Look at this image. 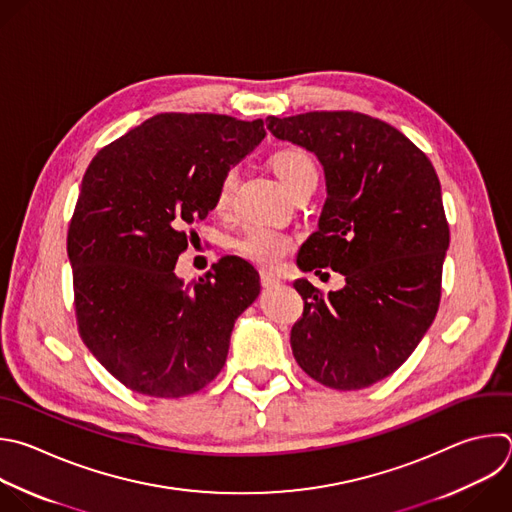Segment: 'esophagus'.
I'll return each mask as SVG.
<instances>
[{
	"label": "esophagus",
	"instance_id": "1",
	"mask_svg": "<svg viewBox=\"0 0 512 512\" xmlns=\"http://www.w3.org/2000/svg\"><path fill=\"white\" fill-rule=\"evenodd\" d=\"M259 277H261V285L263 287H277L281 283V277L271 273V271H261Z\"/></svg>",
	"mask_w": 512,
	"mask_h": 512
}]
</instances>
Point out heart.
<instances>
[{
    "mask_svg": "<svg viewBox=\"0 0 512 512\" xmlns=\"http://www.w3.org/2000/svg\"><path fill=\"white\" fill-rule=\"evenodd\" d=\"M269 164L273 168V173L277 179L283 183V187L293 193L299 185H303L309 179L317 177V168L313 158L301 150V148H281L277 150L271 158ZM237 185V173L233 168H229L227 173L221 177L217 191H215V211L225 213L231 207L233 193ZM293 237L273 229V227H251L245 231V235L235 243V249L239 251L241 257L261 265V267H275L281 263L285 255L293 251Z\"/></svg>",
    "mask_w": 512,
    "mask_h": 512,
    "instance_id": "b5f03b06",
    "label": "heart"
}]
</instances>
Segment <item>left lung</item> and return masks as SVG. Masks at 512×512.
<instances>
[{
	"mask_svg": "<svg viewBox=\"0 0 512 512\" xmlns=\"http://www.w3.org/2000/svg\"><path fill=\"white\" fill-rule=\"evenodd\" d=\"M267 128L313 152L325 173L319 229L301 245L299 269L346 277L327 295L293 283L305 299L293 356L327 388H368L410 358L438 311L450 243L438 175L410 138L368 114L269 116Z\"/></svg>",
	"mask_w": 512,
	"mask_h": 512,
	"instance_id": "1",
	"label": "left lung"
}]
</instances>
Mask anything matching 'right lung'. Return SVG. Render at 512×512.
Wrapping results in <instances>:
<instances>
[{"label":"right lung","instance_id":"right-lung-1","mask_svg":"<svg viewBox=\"0 0 512 512\" xmlns=\"http://www.w3.org/2000/svg\"><path fill=\"white\" fill-rule=\"evenodd\" d=\"M263 138L261 118L164 112L92 158L68 229L78 331L132 392L183 398L223 370L259 273L223 257L185 285L175 265L221 177Z\"/></svg>","mask_w":512,"mask_h":512}]
</instances>
